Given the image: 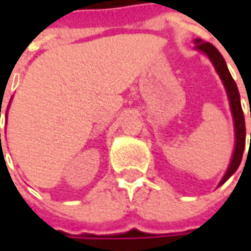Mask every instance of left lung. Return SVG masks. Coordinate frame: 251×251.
Wrapping results in <instances>:
<instances>
[{"mask_svg":"<svg viewBox=\"0 0 251 251\" xmlns=\"http://www.w3.org/2000/svg\"><path fill=\"white\" fill-rule=\"evenodd\" d=\"M194 43H196V50L207 54V57L211 60V63L214 64V67H215V70H217L219 78L222 79L224 86H225V89H226L227 99H229V104H230V111H232L233 123H235V140H236L235 141V151H233L232 160H230V163H229V168H227L226 173H225V176L222 177L221 183H219V186H221V184H224L227 178L230 177V176L236 172L237 168H239V165H240V162H242V156H243L245 147H246V126H245V116H243V110H242L240 95H239V91H237L236 82L233 81L232 75L229 73L224 57L221 55V53H219L217 49H215L211 43L202 42L201 39H196Z\"/></svg>","mask_w":251,"mask_h":251,"instance_id":"8db88e82","label":"left lung"}]
</instances>
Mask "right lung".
<instances>
[{
    "label": "right lung",
    "mask_w": 251,
    "mask_h": 251,
    "mask_svg": "<svg viewBox=\"0 0 251 251\" xmlns=\"http://www.w3.org/2000/svg\"><path fill=\"white\" fill-rule=\"evenodd\" d=\"M0 111H1V107H0ZM0 144H1V134H0Z\"/></svg>",
    "instance_id": "1"
}]
</instances>
